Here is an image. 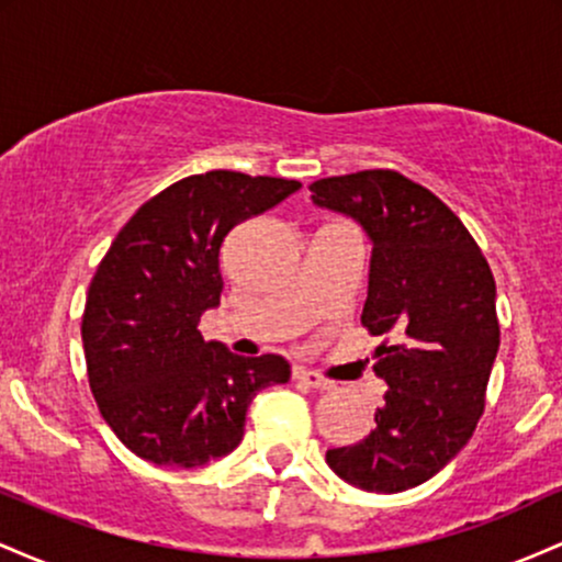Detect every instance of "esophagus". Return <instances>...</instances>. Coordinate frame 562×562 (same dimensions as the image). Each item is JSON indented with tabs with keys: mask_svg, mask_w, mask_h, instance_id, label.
Masks as SVG:
<instances>
[{
	"mask_svg": "<svg viewBox=\"0 0 562 562\" xmlns=\"http://www.w3.org/2000/svg\"><path fill=\"white\" fill-rule=\"evenodd\" d=\"M293 378L295 380H301V383H306V385H312V389H317V391H327V389H333V383L330 380H325L322 375H317V372H312V370H295L293 372Z\"/></svg>",
	"mask_w": 562,
	"mask_h": 562,
	"instance_id": "34e87169",
	"label": "esophagus"
}]
</instances>
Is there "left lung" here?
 Masks as SVG:
<instances>
[{"label":"left lung","mask_w":562,"mask_h":562,"mask_svg":"<svg viewBox=\"0 0 562 562\" xmlns=\"http://www.w3.org/2000/svg\"><path fill=\"white\" fill-rule=\"evenodd\" d=\"M308 190L372 240L362 325L393 335L372 353L389 385L375 428L327 449V465L364 492H406L454 460L483 415L499 351L494 274L449 205L398 171L327 177Z\"/></svg>","instance_id":"1"}]
</instances>
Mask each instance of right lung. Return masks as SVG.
Instances as JSON below:
<instances>
[{"mask_svg":"<svg viewBox=\"0 0 562 562\" xmlns=\"http://www.w3.org/2000/svg\"><path fill=\"white\" fill-rule=\"evenodd\" d=\"M299 187L240 171L187 177L147 200L97 267L81 319L89 389L142 460L200 468L229 454L256 393L290 380L282 357H237L203 340L198 322L222 299L224 237Z\"/></svg>","mask_w":562,"mask_h":562,"instance_id":"right-lung-1","label":"right lung"}]
</instances>
